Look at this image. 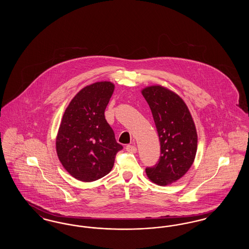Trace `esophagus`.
<instances>
[{
  "label": "esophagus",
  "instance_id": "esophagus-1",
  "mask_svg": "<svg viewBox=\"0 0 249 249\" xmlns=\"http://www.w3.org/2000/svg\"><path fill=\"white\" fill-rule=\"evenodd\" d=\"M126 150H127L128 152H130V153H135V152L137 151V148H136V146H135V145L129 144V145H127V146H126Z\"/></svg>",
  "mask_w": 249,
  "mask_h": 249
}]
</instances>
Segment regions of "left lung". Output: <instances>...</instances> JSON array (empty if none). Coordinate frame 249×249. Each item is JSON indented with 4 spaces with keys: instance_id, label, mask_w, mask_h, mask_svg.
Here are the masks:
<instances>
[{
    "instance_id": "obj_1",
    "label": "left lung",
    "mask_w": 249,
    "mask_h": 249,
    "mask_svg": "<svg viewBox=\"0 0 249 249\" xmlns=\"http://www.w3.org/2000/svg\"><path fill=\"white\" fill-rule=\"evenodd\" d=\"M151 109L160 142V157L154 167L145 169L148 179L169 186L183 178L194 162L198 135L190 109L175 91L161 85L141 90Z\"/></svg>"
}]
</instances>
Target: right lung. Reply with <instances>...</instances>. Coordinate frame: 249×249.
<instances>
[{"label": "right lung", "instance_id": "add662e5", "mask_svg": "<svg viewBox=\"0 0 249 249\" xmlns=\"http://www.w3.org/2000/svg\"><path fill=\"white\" fill-rule=\"evenodd\" d=\"M115 84L100 81L86 86L65 109L56 137L60 163L72 178L92 182L112 170L122 145L105 118Z\"/></svg>", "mask_w": 249, "mask_h": 249}]
</instances>
